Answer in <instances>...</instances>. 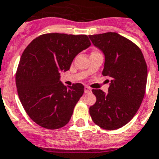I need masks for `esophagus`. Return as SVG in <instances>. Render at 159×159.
Segmentation results:
<instances>
[{
    "mask_svg": "<svg viewBox=\"0 0 159 159\" xmlns=\"http://www.w3.org/2000/svg\"><path fill=\"white\" fill-rule=\"evenodd\" d=\"M84 89H85V93H86V94H87V93H90V92H91V89H90L89 86H86L85 87H84Z\"/></svg>",
    "mask_w": 159,
    "mask_h": 159,
    "instance_id": "1",
    "label": "esophagus"
}]
</instances>
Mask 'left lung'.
<instances>
[{
  "label": "left lung",
  "mask_w": 159,
  "mask_h": 159,
  "mask_svg": "<svg viewBox=\"0 0 159 159\" xmlns=\"http://www.w3.org/2000/svg\"><path fill=\"white\" fill-rule=\"evenodd\" d=\"M89 38L104 55L102 75L111 77L107 93L92 90L97 99L90 107V116L102 129H120L131 120L141 106L147 82V65L141 49L116 32Z\"/></svg>",
  "instance_id": "8db88e82"
}]
</instances>
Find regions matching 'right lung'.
I'll return each mask as SVG.
<instances>
[{
	"label": "right lung",
	"mask_w": 159,
	"mask_h": 159,
	"mask_svg": "<svg viewBox=\"0 0 159 159\" xmlns=\"http://www.w3.org/2000/svg\"><path fill=\"white\" fill-rule=\"evenodd\" d=\"M90 46L87 35L51 33L37 37L26 47L16 73L18 94L26 112L37 125L57 129L67 125L84 93L81 83L66 86L61 73Z\"/></svg>",
	"instance_id": "1"
}]
</instances>
